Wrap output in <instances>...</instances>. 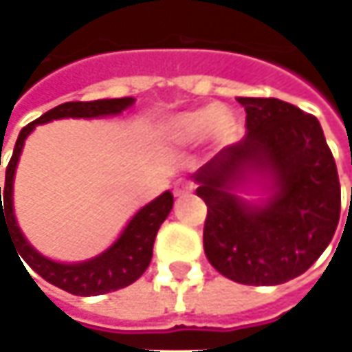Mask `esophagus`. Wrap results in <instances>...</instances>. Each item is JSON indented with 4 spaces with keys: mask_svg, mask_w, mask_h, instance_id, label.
Wrapping results in <instances>:
<instances>
[{
    "mask_svg": "<svg viewBox=\"0 0 352 352\" xmlns=\"http://www.w3.org/2000/svg\"><path fill=\"white\" fill-rule=\"evenodd\" d=\"M191 191H193V183L187 181V179H179V181H175V185H173V195L175 197H185Z\"/></svg>",
    "mask_w": 352,
    "mask_h": 352,
    "instance_id": "1",
    "label": "esophagus"
}]
</instances>
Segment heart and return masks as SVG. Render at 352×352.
<instances>
[{"label":"heart","mask_w":352,"mask_h":352,"mask_svg":"<svg viewBox=\"0 0 352 352\" xmlns=\"http://www.w3.org/2000/svg\"><path fill=\"white\" fill-rule=\"evenodd\" d=\"M163 135L177 146H191L208 137L215 148H223L236 141L238 120L219 104H206L193 111L177 112L165 118Z\"/></svg>","instance_id":"obj_1"}]
</instances>
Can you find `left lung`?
<instances>
[{
  "label": "left lung",
  "mask_w": 352,
  "mask_h": 352,
  "mask_svg": "<svg viewBox=\"0 0 352 352\" xmlns=\"http://www.w3.org/2000/svg\"><path fill=\"white\" fill-rule=\"evenodd\" d=\"M238 102L248 114L245 139L193 173L208 206L204 250L226 278L276 286L304 274L333 240L338 173L316 116L278 98Z\"/></svg>",
  "instance_id": "left-lung-1"
}]
</instances>
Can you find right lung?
<instances>
[{
	"mask_svg": "<svg viewBox=\"0 0 352 352\" xmlns=\"http://www.w3.org/2000/svg\"><path fill=\"white\" fill-rule=\"evenodd\" d=\"M135 104V98L124 96V98H100V100H90V102H64L56 109H52L28 126L21 129L17 137L14 155L8 163L6 169V187L0 197H3V206L0 204V240L1 230H6L16 243L17 252L21 260L40 274L46 282L70 292L76 296H98L114 292L118 288H124L139 280L143 272L148 268L151 258H153V243L157 238V232L161 223L167 219V215L173 209V193L163 191L159 197L148 201L146 206L139 209L120 236L112 241L111 245L100 252L98 256L82 262H56L48 256L40 254L23 232L19 230L14 211V179L19 163V155L23 151L25 139L32 135V131L38 124H46L58 118H102V116H114L122 111L131 109ZM1 159V151H0ZM1 201V199H0ZM21 262V264H23Z\"/></svg>",
	"mask_w": 352,
	"mask_h": 352,
	"instance_id": "right-lung-1",
	"label": "right lung"
}]
</instances>
